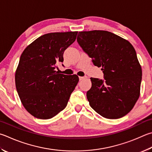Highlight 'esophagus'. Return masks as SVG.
I'll return each mask as SVG.
<instances>
[{"label":"esophagus","mask_w":152,"mask_h":152,"mask_svg":"<svg viewBox=\"0 0 152 152\" xmlns=\"http://www.w3.org/2000/svg\"><path fill=\"white\" fill-rule=\"evenodd\" d=\"M86 78H87V76H79L80 80H84Z\"/></svg>","instance_id":"1"}]
</instances>
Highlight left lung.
<instances>
[{"label":"left lung","instance_id":"8db88e82","mask_svg":"<svg viewBox=\"0 0 152 152\" xmlns=\"http://www.w3.org/2000/svg\"><path fill=\"white\" fill-rule=\"evenodd\" d=\"M78 34V45L104 73V80L90 78L92 87L86 93L90 106L108 119L124 116L140 96L142 71L136 50L128 40L108 31Z\"/></svg>","mask_w":152,"mask_h":152}]
</instances>
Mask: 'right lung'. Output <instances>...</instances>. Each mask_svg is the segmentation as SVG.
Returning a JSON list of instances; mask_svg holds the SVG:
<instances>
[{
    "instance_id": "right-lung-1",
    "label": "right lung",
    "mask_w": 152,
    "mask_h": 152,
    "mask_svg": "<svg viewBox=\"0 0 152 152\" xmlns=\"http://www.w3.org/2000/svg\"><path fill=\"white\" fill-rule=\"evenodd\" d=\"M78 32H52L41 36L24 49L15 74L17 92L25 109L39 119H50L67 106L78 76L59 74L58 62Z\"/></svg>"
}]
</instances>
